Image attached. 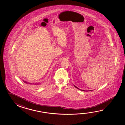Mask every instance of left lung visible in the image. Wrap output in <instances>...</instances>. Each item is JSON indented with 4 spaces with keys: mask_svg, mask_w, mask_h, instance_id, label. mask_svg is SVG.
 <instances>
[{
    "mask_svg": "<svg viewBox=\"0 0 125 125\" xmlns=\"http://www.w3.org/2000/svg\"><path fill=\"white\" fill-rule=\"evenodd\" d=\"M74 87H75L76 88H78V89H79V90H80V89H79V88H78V87H76V86H75V85H74ZM82 90V91H86V92H87V91H84V90ZM90 91H91V90H90Z\"/></svg>",
    "mask_w": 125,
    "mask_h": 125,
    "instance_id": "1",
    "label": "left lung"
}]
</instances>
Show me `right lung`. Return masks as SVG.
Here are the masks:
<instances>
[{"label":"right lung","mask_w":125,"mask_h":125,"mask_svg":"<svg viewBox=\"0 0 125 125\" xmlns=\"http://www.w3.org/2000/svg\"><path fill=\"white\" fill-rule=\"evenodd\" d=\"M23 82H25V83H27V84H33V85H35V86H37V85H39V84H40V83H30L29 82H25L24 81H23Z\"/></svg>","instance_id":"add662e5"}]
</instances>
